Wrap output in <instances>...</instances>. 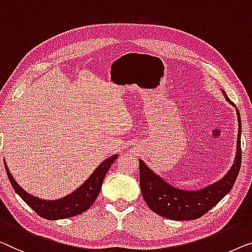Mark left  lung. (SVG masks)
Instances as JSON below:
<instances>
[{
    "label": "left lung",
    "instance_id": "1",
    "mask_svg": "<svg viewBox=\"0 0 252 252\" xmlns=\"http://www.w3.org/2000/svg\"><path fill=\"white\" fill-rule=\"evenodd\" d=\"M227 100L233 102L227 98ZM239 120L236 157L232 168L224 178L200 190H183L169 185L164 179L152 171L145 163L139 160V182L141 194L146 204L155 214L172 220H194L215 207L227 194L239 175L242 151H241V119Z\"/></svg>",
    "mask_w": 252,
    "mask_h": 252
}]
</instances>
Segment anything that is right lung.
Returning a JSON list of instances; mask_svg holds the SVG:
<instances>
[{"label":"right lung","instance_id":"1","mask_svg":"<svg viewBox=\"0 0 252 252\" xmlns=\"http://www.w3.org/2000/svg\"><path fill=\"white\" fill-rule=\"evenodd\" d=\"M116 158H118V155H113L107 160H105L101 164H99L94 173L88 178V180H86V183H83V185H81L69 195L55 201L40 200V198L25 192L13 179L5 163L4 165L6 175H8V178L16 193L42 218L48 219V220H57V219L69 218L81 215L91 207L97 198L99 192H100L102 180H104L106 173Z\"/></svg>","mask_w":252,"mask_h":252}]
</instances>
